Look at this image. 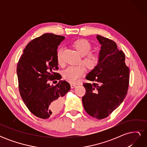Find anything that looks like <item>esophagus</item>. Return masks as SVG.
I'll return each mask as SVG.
<instances>
[{"label":"esophagus","instance_id":"34e87169","mask_svg":"<svg viewBox=\"0 0 147 147\" xmlns=\"http://www.w3.org/2000/svg\"><path fill=\"white\" fill-rule=\"evenodd\" d=\"M70 86H71V88L74 89V88H75V87L77 86V85L75 84H70Z\"/></svg>","mask_w":147,"mask_h":147}]
</instances>
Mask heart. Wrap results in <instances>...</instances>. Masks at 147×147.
<instances>
[{
  "instance_id": "1",
  "label": "heart",
  "mask_w": 147,
  "mask_h": 147,
  "mask_svg": "<svg viewBox=\"0 0 147 147\" xmlns=\"http://www.w3.org/2000/svg\"><path fill=\"white\" fill-rule=\"evenodd\" d=\"M74 47L79 54L83 56L82 62L88 68L92 69L99 64L100 61V55L98 53H90L91 50V45L88 41L85 40H77L74 43ZM63 51V47H59L57 51V63L60 65H63L64 64ZM84 65L80 64L69 66L63 72L64 78L70 83H75L80 77L85 73L86 67Z\"/></svg>"
}]
</instances>
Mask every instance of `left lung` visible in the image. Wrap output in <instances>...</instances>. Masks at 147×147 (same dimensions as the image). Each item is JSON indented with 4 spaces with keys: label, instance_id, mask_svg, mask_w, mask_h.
Listing matches in <instances>:
<instances>
[{
    "label": "left lung",
    "instance_id": "8db88e82",
    "mask_svg": "<svg viewBox=\"0 0 147 147\" xmlns=\"http://www.w3.org/2000/svg\"><path fill=\"white\" fill-rule=\"evenodd\" d=\"M96 38L101 45L100 61L86 77L94 83L83 84L86 92L82 102L87 113L101 119L107 117L125 98L129 69L124 63L125 55L116 43L99 35Z\"/></svg>",
    "mask_w": 147,
    "mask_h": 147
}]
</instances>
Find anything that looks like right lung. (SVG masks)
<instances>
[{
  "mask_svg": "<svg viewBox=\"0 0 147 147\" xmlns=\"http://www.w3.org/2000/svg\"><path fill=\"white\" fill-rule=\"evenodd\" d=\"M64 39L61 35L47 33L32 40L17 65L21 96L30 112L40 118L47 119L58 113L63 108L64 96L70 90L64 80L55 86L48 82L61 79L54 70L58 69L57 47Z\"/></svg>",
  "mask_w": 147,
  "mask_h": 147,
  "instance_id": "right-lung-1",
  "label": "right lung"
}]
</instances>
